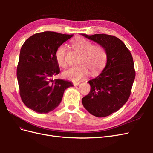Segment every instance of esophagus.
Here are the masks:
<instances>
[{
  "instance_id": "1",
  "label": "esophagus",
  "mask_w": 153,
  "mask_h": 153,
  "mask_svg": "<svg viewBox=\"0 0 153 153\" xmlns=\"http://www.w3.org/2000/svg\"><path fill=\"white\" fill-rule=\"evenodd\" d=\"M73 84L75 86H78V85H80V82H73Z\"/></svg>"
}]
</instances>
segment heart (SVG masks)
Here are the masks:
<instances>
[{
  "instance_id": "1",
  "label": "heart",
  "mask_w": 153,
  "mask_h": 153,
  "mask_svg": "<svg viewBox=\"0 0 153 153\" xmlns=\"http://www.w3.org/2000/svg\"><path fill=\"white\" fill-rule=\"evenodd\" d=\"M71 45L77 52L82 53L78 64L80 65L71 67L62 72L63 77L73 81H78L86 77L91 71V75L99 73L106 65L107 53L100 45H94L85 38H77L71 41ZM67 48L61 45L55 51V57L58 65L61 68L67 66Z\"/></svg>"
}]
</instances>
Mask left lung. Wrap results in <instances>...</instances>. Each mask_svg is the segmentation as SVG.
Segmentation results:
<instances>
[{
    "mask_svg": "<svg viewBox=\"0 0 153 153\" xmlns=\"http://www.w3.org/2000/svg\"><path fill=\"white\" fill-rule=\"evenodd\" d=\"M81 35L98 43L107 53L106 66L98 76L88 82L91 91L82 100L91 114L106 117L121 108L130 96L135 78L132 55L123 41L114 36Z\"/></svg>",
    "mask_w": 153,
    "mask_h": 153,
    "instance_id": "obj_1",
    "label": "left lung"
}]
</instances>
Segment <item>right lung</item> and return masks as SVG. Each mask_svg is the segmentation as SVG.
Listing matches in <instances>:
<instances>
[{
	"label": "right lung",
	"instance_id": "1",
	"mask_svg": "<svg viewBox=\"0 0 153 153\" xmlns=\"http://www.w3.org/2000/svg\"><path fill=\"white\" fill-rule=\"evenodd\" d=\"M73 34L46 31L30 36L22 45L17 79L23 103L39 114H47L61 103L64 92L73 86L64 80H52L60 73L55 51Z\"/></svg>",
	"mask_w": 153,
	"mask_h": 153
}]
</instances>
